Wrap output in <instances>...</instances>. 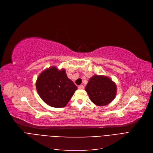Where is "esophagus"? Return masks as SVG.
Listing matches in <instances>:
<instances>
[{"mask_svg": "<svg viewBox=\"0 0 153 153\" xmlns=\"http://www.w3.org/2000/svg\"><path fill=\"white\" fill-rule=\"evenodd\" d=\"M78 88V89L82 90V89H84V86L83 85H79Z\"/></svg>", "mask_w": 153, "mask_h": 153, "instance_id": "34e87169", "label": "esophagus"}]
</instances>
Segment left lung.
<instances>
[{"label": "left lung", "mask_w": 153, "mask_h": 153, "mask_svg": "<svg viewBox=\"0 0 153 153\" xmlns=\"http://www.w3.org/2000/svg\"><path fill=\"white\" fill-rule=\"evenodd\" d=\"M85 90L93 103L105 106L114 99L116 86L108 77L94 75L90 79Z\"/></svg>", "instance_id": "obj_1"}]
</instances>
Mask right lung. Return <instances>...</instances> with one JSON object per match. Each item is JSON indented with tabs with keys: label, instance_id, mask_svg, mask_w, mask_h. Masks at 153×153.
I'll return each mask as SVG.
<instances>
[{
	"label": "right lung",
	"instance_id": "1",
	"mask_svg": "<svg viewBox=\"0 0 153 153\" xmlns=\"http://www.w3.org/2000/svg\"><path fill=\"white\" fill-rule=\"evenodd\" d=\"M36 88L42 100L55 108L66 106L77 89L65 70H58L55 67L43 71L39 75Z\"/></svg>",
	"mask_w": 153,
	"mask_h": 153
}]
</instances>
